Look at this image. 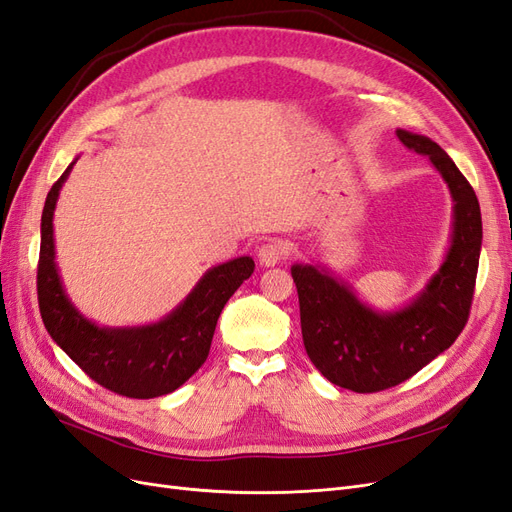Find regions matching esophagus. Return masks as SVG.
I'll return each mask as SVG.
<instances>
[{"label":"esophagus","instance_id":"obj_1","mask_svg":"<svg viewBox=\"0 0 512 512\" xmlns=\"http://www.w3.org/2000/svg\"><path fill=\"white\" fill-rule=\"evenodd\" d=\"M288 256L286 245L280 241H269L265 245L258 247V258H260V265L265 267H275L280 265V262Z\"/></svg>","mask_w":512,"mask_h":512}]
</instances>
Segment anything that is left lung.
<instances>
[{
    "label": "left lung",
    "instance_id": "8db88e82",
    "mask_svg": "<svg viewBox=\"0 0 512 512\" xmlns=\"http://www.w3.org/2000/svg\"><path fill=\"white\" fill-rule=\"evenodd\" d=\"M397 138L429 158L453 198L451 245L427 286L408 305L378 312L322 265L290 267L307 356L329 382L354 393L391 389L451 348L474 297L483 220L472 185L431 138L408 130Z\"/></svg>",
    "mask_w": 512,
    "mask_h": 512
}]
</instances>
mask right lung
<instances>
[{
    "instance_id": "1",
    "label": "right lung",
    "mask_w": 512,
    "mask_h": 512,
    "mask_svg": "<svg viewBox=\"0 0 512 512\" xmlns=\"http://www.w3.org/2000/svg\"><path fill=\"white\" fill-rule=\"evenodd\" d=\"M76 160L46 196L40 224L38 303L53 342L104 389L134 399L173 393L207 361L226 301L254 273L239 256L211 267L173 312L143 327H100L70 301L55 262L53 215L59 190Z\"/></svg>"
}]
</instances>
